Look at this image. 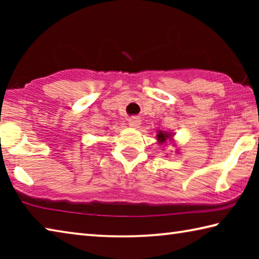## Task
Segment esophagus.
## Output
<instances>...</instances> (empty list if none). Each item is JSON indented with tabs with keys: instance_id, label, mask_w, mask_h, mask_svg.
<instances>
[{
	"instance_id": "1",
	"label": "esophagus",
	"mask_w": 259,
	"mask_h": 259,
	"mask_svg": "<svg viewBox=\"0 0 259 259\" xmlns=\"http://www.w3.org/2000/svg\"><path fill=\"white\" fill-rule=\"evenodd\" d=\"M128 124H129V126H131V128H139L140 124H142V121H140L139 117L134 116V117H131V119H129Z\"/></svg>"
}]
</instances>
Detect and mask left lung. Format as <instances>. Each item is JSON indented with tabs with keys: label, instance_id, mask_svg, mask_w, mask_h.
<instances>
[{
	"label": "left lung",
	"instance_id": "1",
	"mask_svg": "<svg viewBox=\"0 0 259 259\" xmlns=\"http://www.w3.org/2000/svg\"><path fill=\"white\" fill-rule=\"evenodd\" d=\"M174 138H175V134L174 133H170V131H164V130H159L157 131V135H156V142L159 145H164V144L168 142H174ZM174 146L175 143H172ZM178 152V150H176V153Z\"/></svg>",
	"mask_w": 259,
	"mask_h": 259
}]
</instances>
